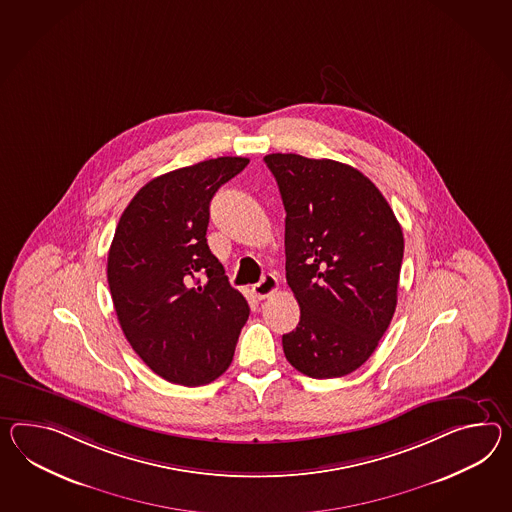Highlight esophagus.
Listing matches in <instances>:
<instances>
[{
	"label": "esophagus",
	"instance_id": "34e87169",
	"mask_svg": "<svg viewBox=\"0 0 512 512\" xmlns=\"http://www.w3.org/2000/svg\"><path fill=\"white\" fill-rule=\"evenodd\" d=\"M251 290H253V294H255L259 300H264V298H270L272 294H275V292L279 290V281H277L275 275H262L261 281H259L257 285H253Z\"/></svg>",
	"mask_w": 512,
	"mask_h": 512
}]
</instances>
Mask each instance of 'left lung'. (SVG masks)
Wrapping results in <instances>:
<instances>
[{"label":"left lung","mask_w":512,"mask_h":512,"mask_svg":"<svg viewBox=\"0 0 512 512\" xmlns=\"http://www.w3.org/2000/svg\"><path fill=\"white\" fill-rule=\"evenodd\" d=\"M285 218L287 283L300 324L283 335L287 361L314 379L370 359L398 303L403 233L379 188L348 164L272 153Z\"/></svg>","instance_id":"obj_1"}]
</instances>
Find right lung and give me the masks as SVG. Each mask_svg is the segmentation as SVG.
<instances>
[{
  "label": "right lung",
  "instance_id": "add662e5",
  "mask_svg": "<svg viewBox=\"0 0 512 512\" xmlns=\"http://www.w3.org/2000/svg\"><path fill=\"white\" fill-rule=\"evenodd\" d=\"M248 163L218 157L151 179L114 231L107 281L118 322L138 357L175 385L224 374L250 316L205 238L212 196Z\"/></svg>",
  "mask_w": 512,
  "mask_h": 512
}]
</instances>
